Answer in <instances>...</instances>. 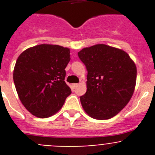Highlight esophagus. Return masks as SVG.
Wrapping results in <instances>:
<instances>
[{"label":"esophagus","instance_id":"esophagus-1","mask_svg":"<svg viewBox=\"0 0 155 155\" xmlns=\"http://www.w3.org/2000/svg\"><path fill=\"white\" fill-rule=\"evenodd\" d=\"M78 84H72V86H73L74 88H76V87H78Z\"/></svg>","mask_w":155,"mask_h":155}]
</instances>
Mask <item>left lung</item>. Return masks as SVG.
I'll return each mask as SVG.
<instances>
[{
	"mask_svg": "<svg viewBox=\"0 0 155 155\" xmlns=\"http://www.w3.org/2000/svg\"><path fill=\"white\" fill-rule=\"evenodd\" d=\"M87 71V91L80 97L87 115L108 120L130 100L136 85V65L124 50L104 44L84 48L78 53Z\"/></svg>",
	"mask_w": 155,
	"mask_h": 155,
	"instance_id": "8db88e82",
	"label": "left lung"
}]
</instances>
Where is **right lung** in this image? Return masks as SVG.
I'll list each match as a JSON object with an SVG mask.
<instances>
[{
	"label": "right lung",
	"mask_w": 155,
	"mask_h": 155,
	"mask_svg": "<svg viewBox=\"0 0 155 155\" xmlns=\"http://www.w3.org/2000/svg\"><path fill=\"white\" fill-rule=\"evenodd\" d=\"M70 50L57 45L42 44L20 54L13 79L18 97L27 110L39 118L57 113L71 90L64 81Z\"/></svg>",
	"instance_id": "add662e5"
}]
</instances>
